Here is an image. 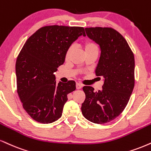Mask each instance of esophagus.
Segmentation results:
<instances>
[{
	"mask_svg": "<svg viewBox=\"0 0 151 151\" xmlns=\"http://www.w3.org/2000/svg\"><path fill=\"white\" fill-rule=\"evenodd\" d=\"M82 84H81V83H77V84H76V88H77V89H81V88H82Z\"/></svg>",
	"mask_w": 151,
	"mask_h": 151,
	"instance_id": "34e87169",
	"label": "esophagus"
}]
</instances>
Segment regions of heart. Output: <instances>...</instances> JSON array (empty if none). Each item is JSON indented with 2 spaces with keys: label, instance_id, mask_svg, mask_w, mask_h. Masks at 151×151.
Segmentation results:
<instances>
[{
  "label": "heart",
  "instance_id": "b5f03b06",
  "mask_svg": "<svg viewBox=\"0 0 151 151\" xmlns=\"http://www.w3.org/2000/svg\"><path fill=\"white\" fill-rule=\"evenodd\" d=\"M83 46L84 48L85 52H88L91 51H94V50H99V47H98V45L96 44V42H94L91 39H87L86 41H83ZM72 47H70L68 50H67L66 52H65V60H68L70 59L71 54H72Z\"/></svg>",
  "mask_w": 151,
  "mask_h": 151
}]
</instances>
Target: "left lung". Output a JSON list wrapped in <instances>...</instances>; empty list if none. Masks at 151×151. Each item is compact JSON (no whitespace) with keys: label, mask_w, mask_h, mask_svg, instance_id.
<instances>
[{"label":"left lung","mask_w":151,"mask_h":151,"mask_svg":"<svg viewBox=\"0 0 151 151\" xmlns=\"http://www.w3.org/2000/svg\"><path fill=\"white\" fill-rule=\"evenodd\" d=\"M85 30L101 47L96 75L104 78V83L98 92L92 86L83 87L86 99L81 112L91 122L105 124L120 115L129 101L135 83L134 55L126 39L114 29L96 27Z\"/></svg>","instance_id":"8db88e82"}]
</instances>
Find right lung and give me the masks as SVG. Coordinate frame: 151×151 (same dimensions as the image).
Instances as JSON below:
<instances>
[{
  "mask_svg": "<svg viewBox=\"0 0 151 151\" xmlns=\"http://www.w3.org/2000/svg\"><path fill=\"white\" fill-rule=\"evenodd\" d=\"M81 35L83 27L51 25L40 28L27 39L16 61L17 92L32 119L52 123L62 116L68 94L76 83H56L54 72L65 62L67 50Z\"/></svg>",
  "mask_w": 151,
  "mask_h": 151,
  "instance_id": "obj_1",
  "label": "right lung"
}]
</instances>
